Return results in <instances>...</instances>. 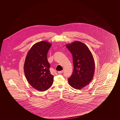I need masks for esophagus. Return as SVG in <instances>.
<instances>
[{
	"label": "esophagus",
	"mask_w": 120,
	"mask_h": 120,
	"mask_svg": "<svg viewBox=\"0 0 120 120\" xmlns=\"http://www.w3.org/2000/svg\"><path fill=\"white\" fill-rule=\"evenodd\" d=\"M63 71H58V74H62V73H63Z\"/></svg>",
	"instance_id": "esophagus-1"
}]
</instances>
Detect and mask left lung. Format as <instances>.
<instances>
[{"instance_id":"1","label":"left lung","mask_w":120,"mask_h":120,"mask_svg":"<svg viewBox=\"0 0 120 120\" xmlns=\"http://www.w3.org/2000/svg\"><path fill=\"white\" fill-rule=\"evenodd\" d=\"M73 57L74 70L69 78V84L72 88L80 90L93 80L95 70L94 60L88 47L80 41L66 45Z\"/></svg>"}]
</instances>
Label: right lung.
I'll use <instances>...</instances> for the list:
<instances>
[{
    "instance_id": "add662e5",
    "label": "right lung",
    "mask_w": 120,
    "mask_h": 120,
    "mask_svg": "<svg viewBox=\"0 0 120 120\" xmlns=\"http://www.w3.org/2000/svg\"><path fill=\"white\" fill-rule=\"evenodd\" d=\"M51 45L45 41L36 43L29 51L24 63V73L29 83L40 91L47 90L53 83L54 76L50 73V66L47 59Z\"/></svg>"
}]
</instances>
